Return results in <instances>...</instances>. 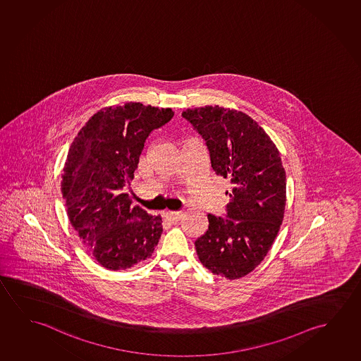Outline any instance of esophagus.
<instances>
[{
  "instance_id": "1",
  "label": "esophagus",
  "mask_w": 361,
  "mask_h": 361,
  "mask_svg": "<svg viewBox=\"0 0 361 361\" xmlns=\"http://www.w3.org/2000/svg\"><path fill=\"white\" fill-rule=\"evenodd\" d=\"M164 217L169 219L171 222H176L179 218L182 217V212H173V211H166L164 212Z\"/></svg>"
}]
</instances>
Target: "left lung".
Masks as SVG:
<instances>
[{"instance_id":"left-lung-1","label":"left lung","mask_w":361,"mask_h":361,"mask_svg":"<svg viewBox=\"0 0 361 361\" xmlns=\"http://www.w3.org/2000/svg\"><path fill=\"white\" fill-rule=\"evenodd\" d=\"M182 116L206 140L213 171L231 183L226 218L208 214V229L195 240V251L212 274L237 280L264 261L280 231L286 206L280 152L242 111L208 105Z\"/></svg>"}]
</instances>
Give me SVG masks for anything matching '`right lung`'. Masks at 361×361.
<instances>
[{"instance_id": "add662e5", "label": "right lung", "mask_w": 361, "mask_h": 361, "mask_svg": "<svg viewBox=\"0 0 361 361\" xmlns=\"http://www.w3.org/2000/svg\"><path fill=\"white\" fill-rule=\"evenodd\" d=\"M173 115L171 108L140 103L104 108L70 147L61 180L68 217L105 269H130L150 257L159 242L161 216L133 206L124 188L134 178L149 134Z\"/></svg>"}]
</instances>
